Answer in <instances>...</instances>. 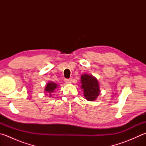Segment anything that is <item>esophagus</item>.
I'll list each match as a JSON object with an SVG mask.
<instances>
[{"instance_id": "esophagus-1", "label": "esophagus", "mask_w": 146, "mask_h": 146, "mask_svg": "<svg viewBox=\"0 0 146 146\" xmlns=\"http://www.w3.org/2000/svg\"><path fill=\"white\" fill-rule=\"evenodd\" d=\"M64 81H65V83L70 84L71 82H72V79H65Z\"/></svg>"}]
</instances>
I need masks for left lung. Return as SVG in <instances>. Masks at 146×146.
<instances>
[{
    "label": "left lung",
    "instance_id": "obj_1",
    "mask_svg": "<svg viewBox=\"0 0 146 146\" xmlns=\"http://www.w3.org/2000/svg\"><path fill=\"white\" fill-rule=\"evenodd\" d=\"M81 89L85 98L88 101H95L100 94V84L95 77L87 74L81 76Z\"/></svg>",
    "mask_w": 146,
    "mask_h": 146
}]
</instances>
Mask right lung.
Wrapping results in <instances>:
<instances>
[{
  "mask_svg": "<svg viewBox=\"0 0 146 146\" xmlns=\"http://www.w3.org/2000/svg\"><path fill=\"white\" fill-rule=\"evenodd\" d=\"M58 84L54 82H48L45 86L44 93L45 95H47L49 97H52L53 93L55 92L56 88H58Z\"/></svg>",
  "mask_w": 146,
  "mask_h": 146,
  "instance_id": "obj_1",
  "label": "right lung"
}]
</instances>
